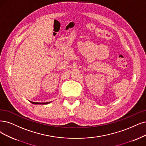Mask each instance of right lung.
<instances>
[{
	"label": "right lung",
	"mask_w": 146,
	"mask_h": 146,
	"mask_svg": "<svg viewBox=\"0 0 146 146\" xmlns=\"http://www.w3.org/2000/svg\"><path fill=\"white\" fill-rule=\"evenodd\" d=\"M31 102L33 104H48L50 103V102H46V103H38V102Z\"/></svg>",
	"instance_id": "1"
}]
</instances>
